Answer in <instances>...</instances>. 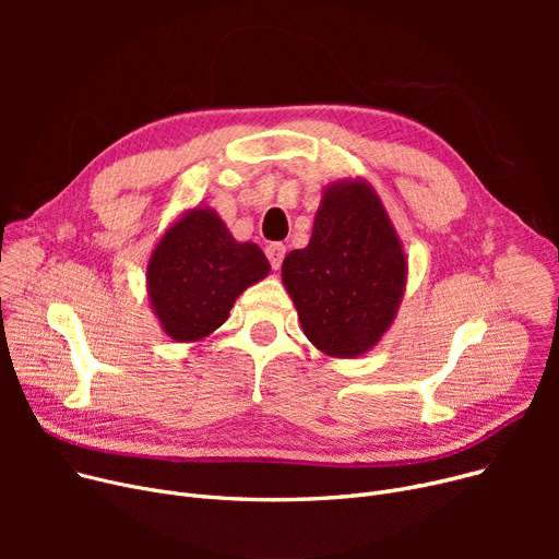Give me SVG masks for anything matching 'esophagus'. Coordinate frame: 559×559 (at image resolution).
<instances>
[{
    "label": "esophagus",
    "instance_id": "34e87169",
    "mask_svg": "<svg viewBox=\"0 0 559 559\" xmlns=\"http://www.w3.org/2000/svg\"><path fill=\"white\" fill-rule=\"evenodd\" d=\"M264 253H267V258H270V262H272V267L278 270L283 258H285V247H283L281 242H272V245H267V249H264Z\"/></svg>",
    "mask_w": 559,
    "mask_h": 559
}]
</instances>
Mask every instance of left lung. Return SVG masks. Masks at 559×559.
Listing matches in <instances>:
<instances>
[{
  "instance_id": "8db88e82",
  "label": "left lung",
  "mask_w": 559,
  "mask_h": 559,
  "mask_svg": "<svg viewBox=\"0 0 559 559\" xmlns=\"http://www.w3.org/2000/svg\"><path fill=\"white\" fill-rule=\"evenodd\" d=\"M306 337L331 358H358L392 329L407 258L383 201L365 179L324 188L310 242L281 267Z\"/></svg>"
}]
</instances>
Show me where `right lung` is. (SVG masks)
Instances as JSON below:
<instances>
[{
  "instance_id": "add662e5",
  "label": "right lung",
  "mask_w": 559,
  "mask_h": 559,
  "mask_svg": "<svg viewBox=\"0 0 559 559\" xmlns=\"http://www.w3.org/2000/svg\"><path fill=\"white\" fill-rule=\"evenodd\" d=\"M253 242H238L209 205L176 217L146 262V295L167 337L199 342L217 331L242 292L270 274Z\"/></svg>"
}]
</instances>
